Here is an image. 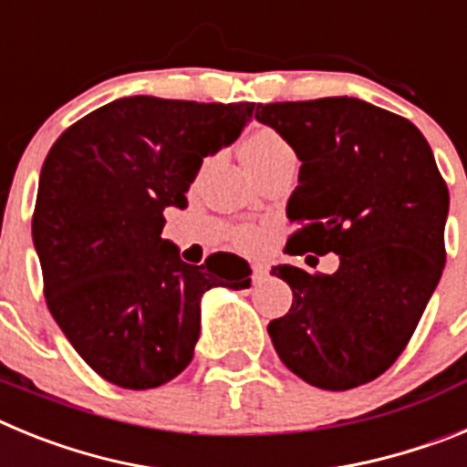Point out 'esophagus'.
<instances>
[{"mask_svg":"<svg viewBox=\"0 0 467 467\" xmlns=\"http://www.w3.org/2000/svg\"><path fill=\"white\" fill-rule=\"evenodd\" d=\"M266 275H269V266H266V264H254V266H253V280H254V283L264 280Z\"/></svg>","mask_w":467,"mask_h":467,"instance_id":"obj_1","label":"esophagus"}]
</instances>
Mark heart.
I'll return each mask as SVG.
<instances>
[{
  "instance_id": "heart-1",
  "label": "heart",
  "mask_w": 467,
  "mask_h": 467,
  "mask_svg": "<svg viewBox=\"0 0 467 467\" xmlns=\"http://www.w3.org/2000/svg\"><path fill=\"white\" fill-rule=\"evenodd\" d=\"M290 151L292 147L285 142L283 135H280L278 130H274V128L266 126L253 130V133L247 135L245 142H243V159H245V166L250 172L259 171V168L266 166L269 161L278 159V156L283 154H290ZM205 166H208V163H203V168ZM254 241H257V236H254L253 231L241 234L243 245H254Z\"/></svg>"
}]
</instances>
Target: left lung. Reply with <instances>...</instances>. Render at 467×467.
I'll list each match as a JSON object with an SVG mask.
<instances>
[{
	"label": "left lung",
	"instance_id": "8db88e82",
	"mask_svg": "<svg viewBox=\"0 0 467 467\" xmlns=\"http://www.w3.org/2000/svg\"><path fill=\"white\" fill-rule=\"evenodd\" d=\"M254 119L301 161L287 253L339 254L332 275L271 269L292 290L290 311L269 323L275 353L323 390L374 381L410 344L447 262L449 189L431 144L407 119L346 95L257 105Z\"/></svg>",
	"mask_w": 467,
	"mask_h": 467
}]
</instances>
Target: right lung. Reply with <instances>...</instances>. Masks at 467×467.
Returning a JSON list of instances; mask_svg holds the SVG:
<instances>
[{"instance_id":"add662e5","label":"right lung","mask_w":467,"mask_h":467,"mask_svg":"<svg viewBox=\"0 0 467 467\" xmlns=\"http://www.w3.org/2000/svg\"><path fill=\"white\" fill-rule=\"evenodd\" d=\"M253 109L119 98L48 151L32 214L44 296L105 381L147 390L175 379L193 358L203 292L250 287L245 259L217 253L193 266L161 231L163 210L187 208L203 159L238 140Z\"/></svg>"}]
</instances>
